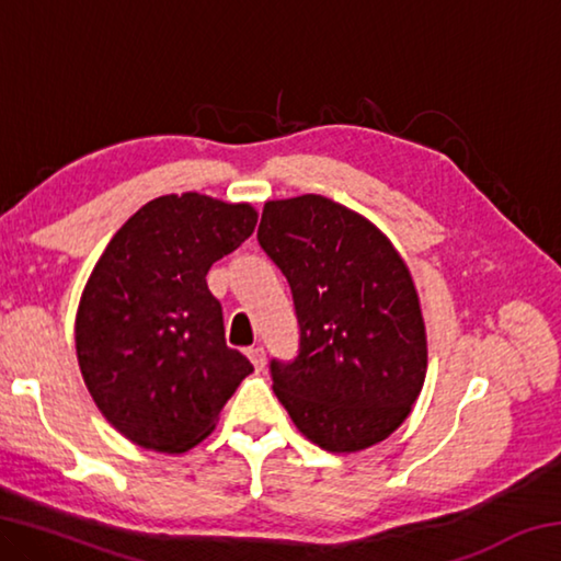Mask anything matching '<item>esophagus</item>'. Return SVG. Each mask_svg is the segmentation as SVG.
<instances>
[{
  "mask_svg": "<svg viewBox=\"0 0 561 561\" xmlns=\"http://www.w3.org/2000/svg\"><path fill=\"white\" fill-rule=\"evenodd\" d=\"M247 356H250V360L254 364V368H257V371H262L264 364H267V354H264V348H262V346H252V348H247Z\"/></svg>",
  "mask_w": 561,
  "mask_h": 561,
  "instance_id": "esophagus-1",
  "label": "esophagus"
}]
</instances>
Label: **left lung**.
I'll return each mask as SVG.
<instances>
[{
    "instance_id": "left-lung-1",
    "label": "left lung",
    "mask_w": 561,
    "mask_h": 561,
    "mask_svg": "<svg viewBox=\"0 0 561 561\" xmlns=\"http://www.w3.org/2000/svg\"><path fill=\"white\" fill-rule=\"evenodd\" d=\"M257 240L287 277L299 356L272 360V388L304 438L336 455L386 440L413 411L428 339L401 252L324 195L267 201Z\"/></svg>"
}]
</instances>
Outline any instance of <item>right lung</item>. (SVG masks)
Wrapping results in <instances>:
<instances>
[{"label":"right lung","mask_w":561,"mask_h":561,"mask_svg":"<svg viewBox=\"0 0 561 561\" xmlns=\"http://www.w3.org/2000/svg\"><path fill=\"white\" fill-rule=\"evenodd\" d=\"M257 225L250 203L163 195L111 237L76 309V356L123 438L180 455L203 443L254 368L225 344L207 272Z\"/></svg>","instance_id":"obj_1"}]
</instances>
